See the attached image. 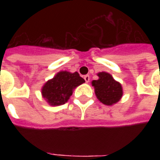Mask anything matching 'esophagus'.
Segmentation results:
<instances>
[{
    "mask_svg": "<svg viewBox=\"0 0 160 160\" xmlns=\"http://www.w3.org/2000/svg\"><path fill=\"white\" fill-rule=\"evenodd\" d=\"M84 79H85V82L86 83H88L90 81V76H89V75H85V76H84Z\"/></svg>",
    "mask_w": 160,
    "mask_h": 160,
    "instance_id": "1",
    "label": "esophagus"
}]
</instances>
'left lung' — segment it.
<instances>
[{
	"label": "left lung",
	"mask_w": 160,
	"mask_h": 160,
	"mask_svg": "<svg viewBox=\"0 0 160 160\" xmlns=\"http://www.w3.org/2000/svg\"><path fill=\"white\" fill-rule=\"evenodd\" d=\"M99 79L92 80L95 94L100 102L105 105H113L121 100L123 96V88L121 84L113 78L109 73L99 72Z\"/></svg>",
	"instance_id": "8db88e82"
}]
</instances>
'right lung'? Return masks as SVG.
<instances>
[{"label": "right lung", "mask_w": 160, "mask_h": 160, "mask_svg": "<svg viewBox=\"0 0 160 160\" xmlns=\"http://www.w3.org/2000/svg\"><path fill=\"white\" fill-rule=\"evenodd\" d=\"M85 82L78 72L62 70L44 84L41 95L51 106L64 105L72 95L73 90Z\"/></svg>", "instance_id": "1"}]
</instances>
